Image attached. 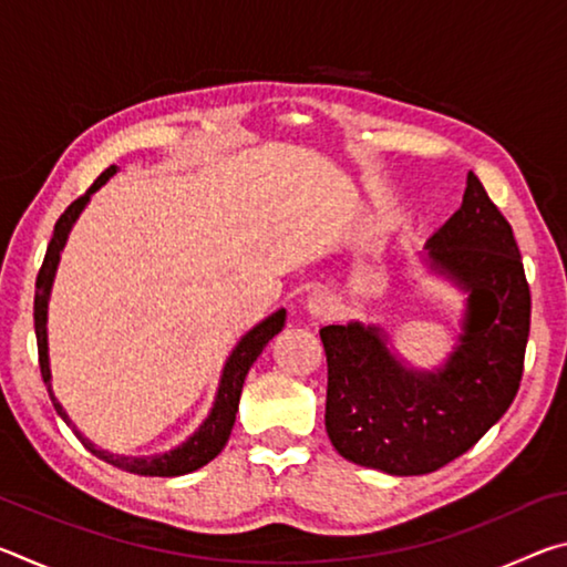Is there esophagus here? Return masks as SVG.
I'll use <instances>...</instances> for the list:
<instances>
[{"instance_id": "34e87169", "label": "esophagus", "mask_w": 567, "mask_h": 567, "mask_svg": "<svg viewBox=\"0 0 567 567\" xmlns=\"http://www.w3.org/2000/svg\"><path fill=\"white\" fill-rule=\"evenodd\" d=\"M305 310L312 315V318H328V315L334 310V300L322 290H315L307 295V302H305Z\"/></svg>"}]
</instances>
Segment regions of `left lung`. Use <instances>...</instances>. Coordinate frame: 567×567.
Returning <instances> with one entry per match:
<instances>
[{"instance_id":"8db88e82","label":"left lung","mask_w":567,"mask_h":567,"mask_svg":"<svg viewBox=\"0 0 567 567\" xmlns=\"http://www.w3.org/2000/svg\"><path fill=\"white\" fill-rule=\"evenodd\" d=\"M420 260L465 295L453 352L435 370L402 360L380 324H328L324 427L354 465L425 475L467 453L517 395L530 332V287L513 227L467 172L463 205Z\"/></svg>"}]
</instances>
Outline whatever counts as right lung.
Masks as SVG:
<instances>
[{
	"label": "right lung",
	"mask_w": 567,
	"mask_h": 567,
	"mask_svg": "<svg viewBox=\"0 0 567 567\" xmlns=\"http://www.w3.org/2000/svg\"><path fill=\"white\" fill-rule=\"evenodd\" d=\"M117 172V167H107L102 175L94 179V185L84 192L80 199L64 209V215L56 219L54 225V235L52 243L47 247L42 270L37 275V292H34V332H37V350H40V370H42V380L47 390H50L52 405L56 410L66 425L74 430V435L82 440V445L90 450L92 455H97L104 463H110L120 470H127V473L134 475H150V477H177V475H187L195 473L203 465H207L209 460H215L223 447L227 445L229 433H233L235 425V415H237V405H239V395H243V385L249 368L252 362L260 358V352L265 350V344L270 342L277 332L285 328V307L282 310L272 312L270 318H265L262 322H257L252 330L245 332L239 342L235 344V350L229 352V358L225 360L223 375H219V385L215 392V402L209 408L207 417L203 420L195 433H192L185 443H179L177 447L167 450V453H155V455H114L110 450H102L92 443V440L84 437L80 430L74 427V422L66 415L64 408L60 405V400L54 398L52 390V368H50V340H47V310H50V295H52V285H54V275L56 267H60L62 260V249L70 239V233L76 219L84 213V207L90 205V199L94 192L104 187L110 182V177Z\"/></svg>",
	"instance_id": "1"
}]
</instances>
